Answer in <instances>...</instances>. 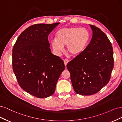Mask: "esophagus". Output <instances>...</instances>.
<instances>
[{"instance_id": "34e87169", "label": "esophagus", "mask_w": 122, "mask_h": 122, "mask_svg": "<svg viewBox=\"0 0 122 122\" xmlns=\"http://www.w3.org/2000/svg\"><path fill=\"white\" fill-rule=\"evenodd\" d=\"M64 64H65V66H67V64L69 62V61L67 60V59H65V60H64Z\"/></svg>"}]
</instances>
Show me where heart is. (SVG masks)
Instances as JSON below:
<instances>
[{
    "mask_svg": "<svg viewBox=\"0 0 122 122\" xmlns=\"http://www.w3.org/2000/svg\"><path fill=\"white\" fill-rule=\"evenodd\" d=\"M91 35L87 29L78 27L60 29L56 34V39L51 41L53 50L59 54L67 45V50L73 56H77L86 50L90 42Z\"/></svg>",
    "mask_w": 122,
    "mask_h": 122,
    "instance_id": "obj_1",
    "label": "heart"
}]
</instances>
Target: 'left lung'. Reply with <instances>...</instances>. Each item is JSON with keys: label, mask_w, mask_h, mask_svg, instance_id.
<instances>
[{"label": "left lung", "mask_w": 122, "mask_h": 122, "mask_svg": "<svg viewBox=\"0 0 122 122\" xmlns=\"http://www.w3.org/2000/svg\"><path fill=\"white\" fill-rule=\"evenodd\" d=\"M90 26L93 30L90 44L67 65L74 90L84 96L97 93L108 83L114 63L113 48L107 36L98 27Z\"/></svg>", "instance_id": "8db88e82"}]
</instances>
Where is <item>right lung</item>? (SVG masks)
<instances>
[{"mask_svg":"<svg viewBox=\"0 0 122 122\" xmlns=\"http://www.w3.org/2000/svg\"><path fill=\"white\" fill-rule=\"evenodd\" d=\"M60 23L36 24L21 33L13 49V69L20 87L44 98L52 95L65 69L64 61L51 53L48 37Z\"/></svg>","mask_w":122,"mask_h":122,"instance_id":"1","label":"right lung"}]
</instances>
